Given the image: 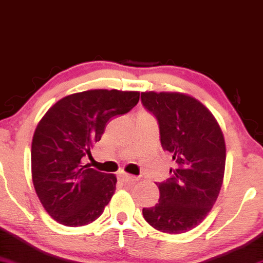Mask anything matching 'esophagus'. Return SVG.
<instances>
[{
    "mask_svg": "<svg viewBox=\"0 0 263 263\" xmlns=\"http://www.w3.org/2000/svg\"><path fill=\"white\" fill-rule=\"evenodd\" d=\"M119 178L123 182H133V181H137L138 180V177H135V176H133V175L125 174V172H120Z\"/></svg>",
    "mask_w": 263,
    "mask_h": 263,
    "instance_id": "obj_1",
    "label": "esophagus"
}]
</instances>
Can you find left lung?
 Here are the masks:
<instances>
[{"label": "left lung", "mask_w": 263, "mask_h": 263, "mask_svg": "<svg viewBox=\"0 0 263 263\" xmlns=\"http://www.w3.org/2000/svg\"><path fill=\"white\" fill-rule=\"evenodd\" d=\"M156 117L162 149L171 153V178L156 183L159 203L143 209L154 229L167 234L192 230L204 220L224 180L227 147L220 125L202 102L180 92H141Z\"/></svg>", "instance_id": "8db88e82"}]
</instances>
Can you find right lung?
<instances>
[{"label": "right lung", "mask_w": 263, "mask_h": 263, "mask_svg": "<svg viewBox=\"0 0 263 263\" xmlns=\"http://www.w3.org/2000/svg\"><path fill=\"white\" fill-rule=\"evenodd\" d=\"M140 93L89 89L61 98L36 125L32 141L34 190L44 209L65 227H83L103 213L117 177L83 165L108 120L137 106Z\"/></svg>", "instance_id": "obj_1"}]
</instances>
